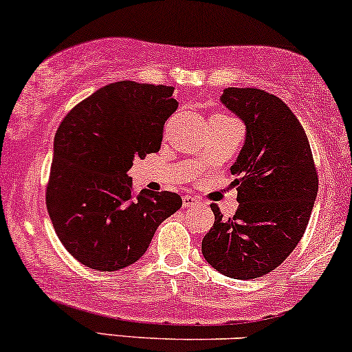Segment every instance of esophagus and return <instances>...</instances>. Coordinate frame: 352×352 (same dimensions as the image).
Wrapping results in <instances>:
<instances>
[{
    "label": "esophagus",
    "mask_w": 352,
    "mask_h": 352,
    "mask_svg": "<svg viewBox=\"0 0 352 352\" xmlns=\"http://www.w3.org/2000/svg\"><path fill=\"white\" fill-rule=\"evenodd\" d=\"M182 201H184V208H192V206L200 205V200L192 197V195H185V197L182 198Z\"/></svg>",
    "instance_id": "34e87169"
}]
</instances>
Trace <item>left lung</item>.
Wrapping results in <instances>:
<instances>
[{
    "instance_id": "left-lung-1",
    "label": "left lung",
    "mask_w": 352,
    "mask_h": 352,
    "mask_svg": "<svg viewBox=\"0 0 352 352\" xmlns=\"http://www.w3.org/2000/svg\"><path fill=\"white\" fill-rule=\"evenodd\" d=\"M221 103L245 126L244 146L231 173L238 210L224 219L217 205L201 241L205 261L239 280L272 272L307 230L318 175L307 134L292 109L257 88H224Z\"/></svg>"
}]
</instances>
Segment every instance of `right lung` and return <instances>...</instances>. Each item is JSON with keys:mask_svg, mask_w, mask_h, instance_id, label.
I'll return each instance as SVG.
<instances>
[{"mask_svg": "<svg viewBox=\"0 0 352 352\" xmlns=\"http://www.w3.org/2000/svg\"><path fill=\"white\" fill-rule=\"evenodd\" d=\"M177 108L173 87L122 80L78 103L58 126L45 203L63 248L87 267L134 264L182 206L172 192L144 188L134 197L128 175L135 157L160 149Z\"/></svg>", "mask_w": 352, "mask_h": 352, "instance_id": "1", "label": "right lung"}]
</instances>
